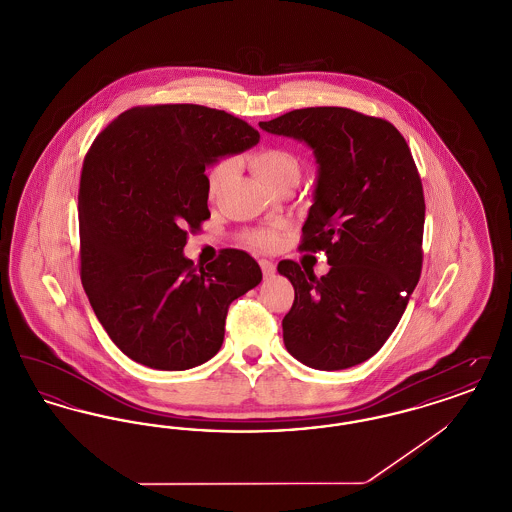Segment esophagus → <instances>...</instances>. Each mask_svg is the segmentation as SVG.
I'll return each instance as SVG.
<instances>
[{
    "instance_id": "obj_1",
    "label": "esophagus",
    "mask_w": 512,
    "mask_h": 512,
    "mask_svg": "<svg viewBox=\"0 0 512 512\" xmlns=\"http://www.w3.org/2000/svg\"><path fill=\"white\" fill-rule=\"evenodd\" d=\"M259 265H261V270H263V276H265V278H270V276H274V272H276V265H274L272 261H267V259H261V261H259Z\"/></svg>"
}]
</instances>
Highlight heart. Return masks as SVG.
I'll return each mask as SVG.
<instances>
[{
    "mask_svg": "<svg viewBox=\"0 0 512 512\" xmlns=\"http://www.w3.org/2000/svg\"><path fill=\"white\" fill-rule=\"evenodd\" d=\"M236 167V161L232 157H222L211 169L207 171L205 186H207V195L215 199L219 195L220 188L228 180ZM249 167L253 174L268 186L270 190H278L286 184H297L303 172V163L301 157L288 149V147L268 146L255 151L249 157ZM245 244L257 249H274L280 240V228L278 226H265V228H255L244 234Z\"/></svg>",
    "mask_w": 512,
    "mask_h": 512,
    "instance_id": "heart-1",
    "label": "heart"
}]
</instances>
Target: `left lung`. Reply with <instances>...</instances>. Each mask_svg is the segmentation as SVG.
<instances>
[{"instance_id": "8db88e82", "label": "left lung", "mask_w": 512, "mask_h": 512, "mask_svg": "<svg viewBox=\"0 0 512 512\" xmlns=\"http://www.w3.org/2000/svg\"><path fill=\"white\" fill-rule=\"evenodd\" d=\"M315 149L318 184L301 251H324L317 278L295 261L278 272L292 282L284 343L318 370L365 363L390 338L422 272L424 192L413 153L386 119L347 107L295 109L259 122Z\"/></svg>"}]
</instances>
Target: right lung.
<instances>
[{"label": "right lung", "mask_w": 512, "mask_h": 512, "mask_svg": "<svg viewBox=\"0 0 512 512\" xmlns=\"http://www.w3.org/2000/svg\"><path fill=\"white\" fill-rule=\"evenodd\" d=\"M259 142L247 122L194 103L142 105L103 128L80 172V280L126 357L157 370L203 365L228 307L263 272L240 249L205 268L184 257L209 219L205 167Z\"/></svg>", "instance_id": "1"}]
</instances>
